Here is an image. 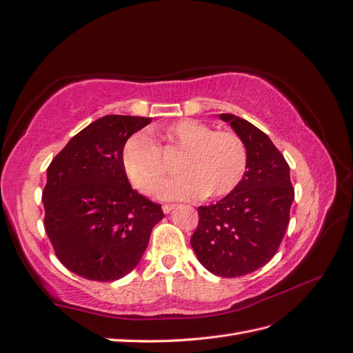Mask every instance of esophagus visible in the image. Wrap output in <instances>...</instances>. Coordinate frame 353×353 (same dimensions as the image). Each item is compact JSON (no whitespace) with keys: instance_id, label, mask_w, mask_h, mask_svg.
Here are the masks:
<instances>
[{"instance_id":"obj_1","label":"esophagus","mask_w":353,"mask_h":353,"mask_svg":"<svg viewBox=\"0 0 353 353\" xmlns=\"http://www.w3.org/2000/svg\"><path fill=\"white\" fill-rule=\"evenodd\" d=\"M174 208H176V204H163L162 210H163V214H170V212L173 210Z\"/></svg>"}]
</instances>
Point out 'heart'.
Masks as SVG:
<instances>
[{
    "label": "heart",
    "mask_w": 353,
    "mask_h": 353,
    "mask_svg": "<svg viewBox=\"0 0 353 353\" xmlns=\"http://www.w3.org/2000/svg\"><path fill=\"white\" fill-rule=\"evenodd\" d=\"M163 137L183 154L179 161L182 174L161 185V199L224 196L233 192L247 174L248 147L232 130H214L201 121L185 119L165 128ZM121 165L130 183L143 192H153L165 174L161 147L144 132H135L123 144Z\"/></svg>",
    "instance_id": "b5f03b06"
}]
</instances>
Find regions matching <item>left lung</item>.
Masks as SVG:
<instances>
[{
	"label": "left lung",
	"instance_id": "1",
	"mask_svg": "<svg viewBox=\"0 0 353 353\" xmlns=\"http://www.w3.org/2000/svg\"><path fill=\"white\" fill-rule=\"evenodd\" d=\"M219 119L247 144L248 170L233 192L199 208L191 247L209 272L236 278L275 256L289 225L294 190L289 163L265 132L233 114H219Z\"/></svg>",
	"mask_w": 353,
	"mask_h": 353
}]
</instances>
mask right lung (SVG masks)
I'll use <instances>...</instances> for the list:
<instances>
[{"mask_svg":"<svg viewBox=\"0 0 353 353\" xmlns=\"http://www.w3.org/2000/svg\"><path fill=\"white\" fill-rule=\"evenodd\" d=\"M150 117H101L65 144L46 171L45 230L55 256L70 272L114 281L141 260L161 204L130 186L121 165L126 139Z\"/></svg>","mask_w":353,"mask_h":353,"instance_id":"obj_1","label":"right lung"}]
</instances>
